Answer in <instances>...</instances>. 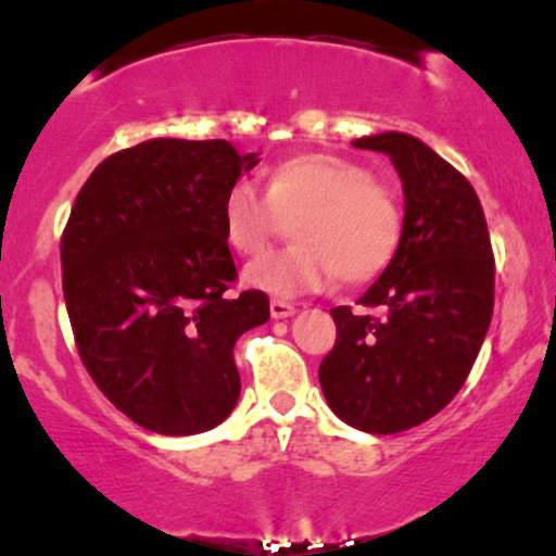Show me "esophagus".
<instances>
[{"label": "esophagus", "mask_w": 556, "mask_h": 556, "mask_svg": "<svg viewBox=\"0 0 556 556\" xmlns=\"http://www.w3.org/2000/svg\"><path fill=\"white\" fill-rule=\"evenodd\" d=\"M295 313V305L288 301H280V298H273L270 301V316L273 318H291Z\"/></svg>", "instance_id": "esophagus-1"}]
</instances>
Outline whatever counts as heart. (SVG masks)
<instances>
[{"instance_id": "heart-1", "label": "heart", "mask_w": 556, "mask_h": 556, "mask_svg": "<svg viewBox=\"0 0 556 556\" xmlns=\"http://www.w3.org/2000/svg\"><path fill=\"white\" fill-rule=\"evenodd\" d=\"M295 219V245L248 265L245 283L276 298L324 291L336 276L361 283L396 253L404 213L389 185L356 160L308 152L268 173V192L255 182L232 185L223 203L228 243L261 253L286 220Z\"/></svg>"}]
</instances>
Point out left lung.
<instances>
[{"label": "left lung", "instance_id": "1", "mask_svg": "<svg viewBox=\"0 0 556 556\" xmlns=\"http://www.w3.org/2000/svg\"><path fill=\"white\" fill-rule=\"evenodd\" d=\"M353 148L383 152L404 185V228L391 263L358 298L331 311L336 345L318 378L353 429L399 433L437 416L469 376L494 313V255L471 182L429 144L378 132Z\"/></svg>", "mask_w": 556, "mask_h": 556}]
</instances>
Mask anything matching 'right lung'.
Instances as JSON below:
<instances>
[{
  "label": "right lung",
  "mask_w": 556,
  "mask_h": 556,
  "mask_svg": "<svg viewBox=\"0 0 556 556\" xmlns=\"http://www.w3.org/2000/svg\"><path fill=\"white\" fill-rule=\"evenodd\" d=\"M225 140L119 150L79 190L62 232V291L79 358L127 418L163 437L211 431L240 396L236 341L270 318L238 278L225 195L258 165Z\"/></svg>",
  "instance_id": "1"
}]
</instances>
